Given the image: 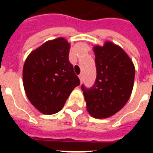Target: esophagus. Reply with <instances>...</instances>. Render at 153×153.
<instances>
[{
	"label": "esophagus",
	"instance_id": "1",
	"mask_svg": "<svg viewBox=\"0 0 153 153\" xmlns=\"http://www.w3.org/2000/svg\"><path fill=\"white\" fill-rule=\"evenodd\" d=\"M79 78L80 81L82 82V81H83V74H80L79 75Z\"/></svg>",
	"mask_w": 153,
	"mask_h": 153
}]
</instances>
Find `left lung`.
Wrapping results in <instances>:
<instances>
[{
    "mask_svg": "<svg viewBox=\"0 0 153 153\" xmlns=\"http://www.w3.org/2000/svg\"><path fill=\"white\" fill-rule=\"evenodd\" d=\"M97 77L91 88L82 84L88 111L96 118H107L121 110L131 95L134 64L124 50L110 42L94 47Z\"/></svg>",
    "mask_w": 153,
    "mask_h": 153,
    "instance_id": "left-lung-1",
    "label": "left lung"
}]
</instances>
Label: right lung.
<instances>
[{
    "label": "right lung",
    "mask_w": 153,
    "mask_h": 153,
    "mask_svg": "<svg viewBox=\"0 0 153 153\" xmlns=\"http://www.w3.org/2000/svg\"><path fill=\"white\" fill-rule=\"evenodd\" d=\"M70 44L59 38L48 41L30 53L23 69L25 93L33 106L44 114H55L80 80L69 60Z\"/></svg>",
    "instance_id": "right-lung-1"
}]
</instances>
